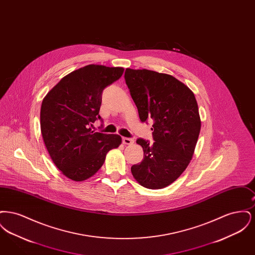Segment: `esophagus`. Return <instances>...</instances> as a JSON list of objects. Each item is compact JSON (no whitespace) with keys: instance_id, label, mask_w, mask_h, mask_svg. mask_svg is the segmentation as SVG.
Listing matches in <instances>:
<instances>
[{"instance_id":"34e87169","label":"esophagus","mask_w":255,"mask_h":255,"mask_svg":"<svg viewBox=\"0 0 255 255\" xmlns=\"http://www.w3.org/2000/svg\"><path fill=\"white\" fill-rule=\"evenodd\" d=\"M122 142H123V144H125V145H130V144L133 143V140L132 138H129V137H123V138H122Z\"/></svg>"}]
</instances>
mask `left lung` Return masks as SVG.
Listing matches in <instances>:
<instances>
[{"label":"left lung","instance_id":"left-lung-1","mask_svg":"<svg viewBox=\"0 0 255 255\" xmlns=\"http://www.w3.org/2000/svg\"><path fill=\"white\" fill-rule=\"evenodd\" d=\"M124 77L140 121L154 122L155 142L136 140L143 159L131 167L132 175L143 187L164 188L182 175L194 155L201 131L194 94L166 73L126 69Z\"/></svg>","mask_w":255,"mask_h":255}]
</instances>
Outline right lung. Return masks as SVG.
<instances>
[{"label": "right lung", "instance_id": "right-lung-1", "mask_svg": "<svg viewBox=\"0 0 255 255\" xmlns=\"http://www.w3.org/2000/svg\"><path fill=\"white\" fill-rule=\"evenodd\" d=\"M122 67L88 65L64 76L44 97L41 133L49 157L67 178L83 182L103 165L110 150L122 144L119 134L92 131L99 117L102 92L122 77Z\"/></svg>", "mask_w": 255, "mask_h": 255}]
</instances>
